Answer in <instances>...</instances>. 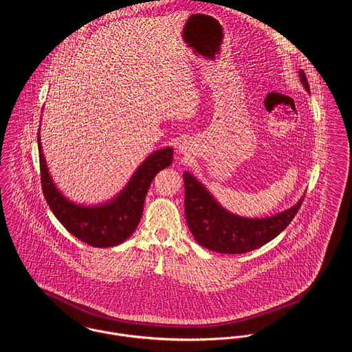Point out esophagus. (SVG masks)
Wrapping results in <instances>:
<instances>
[{"mask_svg":"<svg viewBox=\"0 0 352 352\" xmlns=\"http://www.w3.org/2000/svg\"><path fill=\"white\" fill-rule=\"evenodd\" d=\"M178 150H179V153H182V154H186V151H188V144H185V143H181V144L178 146Z\"/></svg>","mask_w":352,"mask_h":352,"instance_id":"obj_1","label":"esophagus"}]
</instances>
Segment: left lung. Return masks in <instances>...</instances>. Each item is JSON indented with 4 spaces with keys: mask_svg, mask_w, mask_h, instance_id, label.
Listing matches in <instances>:
<instances>
[{
    "mask_svg": "<svg viewBox=\"0 0 352 352\" xmlns=\"http://www.w3.org/2000/svg\"><path fill=\"white\" fill-rule=\"evenodd\" d=\"M298 79L309 94L304 72ZM185 214L191 234L201 246L228 254L252 252L277 237L296 216L304 194L298 202L277 214L260 218L239 216L225 209L208 188L191 173H184Z\"/></svg>",
    "mask_w": 352,
    "mask_h": 352,
    "instance_id": "8db88e82",
    "label": "left lung"
}]
</instances>
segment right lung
I'll return each instance as SVG.
<instances>
[{
    "instance_id": "right-lung-1",
    "label": "right lung",
    "mask_w": 352,
    "mask_h": 352,
    "mask_svg": "<svg viewBox=\"0 0 352 352\" xmlns=\"http://www.w3.org/2000/svg\"><path fill=\"white\" fill-rule=\"evenodd\" d=\"M37 144L41 186L52 213L71 234L96 248L116 246L130 239L139 225L146 194L154 177L171 164L174 153L170 146L153 151L116 195L100 204L87 205L69 199L54 184L43 153L40 131Z\"/></svg>"
}]
</instances>
